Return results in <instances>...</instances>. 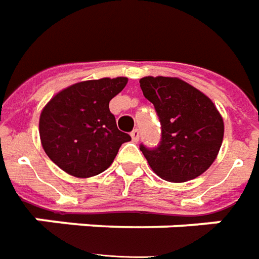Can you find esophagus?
Instances as JSON below:
<instances>
[{"label": "esophagus", "instance_id": "obj_1", "mask_svg": "<svg viewBox=\"0 0 259 259\" xmlns=\"http://www.w3.org/2000/svg\"><path fill=\"white\" fill-rule=\"evenodd\" d=\"M130 136H132L133 142H139V139H140V132H139L137 129H135L132 133H130Z\"/></svg>", "mask_w": 259, "mask_h": 259}]
</instances>
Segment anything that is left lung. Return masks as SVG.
<instances>
[{
	"label": "left lung",
	"mask_w": 259,
	"mask_h": 259,
	"mask_svg": "<svg viewBox=\"0 0 259 259\" xmlns=\"http://www.w3.org/2000/svg\"><path fill=\"white\" fill-rule=\"evenodd\" d=\"M140 87L161 123L160 144L140 146L148 165L168 182L202 175L216 160L223 142V117L214 104L177 77H144Z\"/></svg>",
	"instance_id": "left-lung-1"
}]
</instances>
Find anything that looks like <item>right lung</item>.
Wrapping results in <instances>:
<instances>
[{"label":"right lung","instance_id":"obj_1","mask_svg":"<svg viewBox=\"0 0 259 259\" xmlns=\"http://www.w3.org/2000/svg\"><path fill=\"white\" fill-rule=\"evenodd\" d=\"M127 84L126 77L81 81L50 99L39 119L45 153L56 165L77 178H90L109 168L123 143L109 101Z\"/></svg>","mask_w":259,"mask_h":259}]
</instances>
